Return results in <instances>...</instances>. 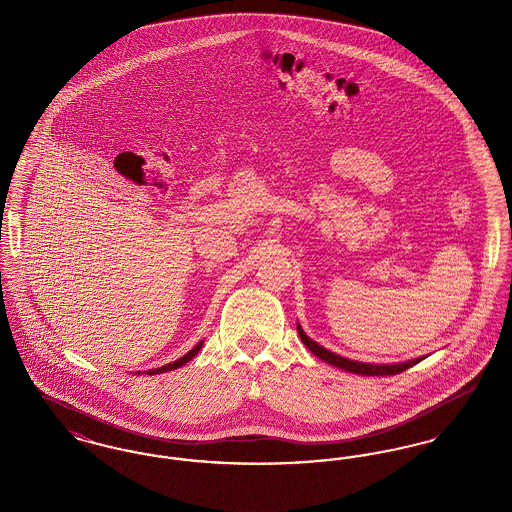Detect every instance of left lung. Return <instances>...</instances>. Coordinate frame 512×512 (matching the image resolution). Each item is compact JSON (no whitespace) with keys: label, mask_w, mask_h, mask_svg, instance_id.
I'll return each mask as SVG.
<instances>
[{"label":"left lung","mask_w":512,"mask_h":512,"mask_svg":"<svg viewBox=\"0 0 512 512\" xmlns=\"http://www.w3.org/2000/svg\"><path fill=\"white\" fill-rule=\"evenodd\" d=\"M297 334H299L301 341L307 345V349H309L313 355H317L318 359H322L324 363H328V365L332 366H338L341 370H347V372H353V374H363V376H390V374L403 372V370L411 368V366L416 365V363H420V361L424 359V357H418V359H413V361H405V363H391V365H372V363H361V361L345 359V357H341V355L332 353L330 349H326V347L318 345L317 341L311 340V338L303 332V328H301V324H299V322H297Z\"/></svg>","instance_id":"left-lung-1"}]
</instances>
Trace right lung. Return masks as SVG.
<instances>
[{
	"instance_id": "obj_1",
	"label": "right lung",
	"mask_w": 512,
	"mask_h": 512,
	"mask_svg": "<svg viewBox=\"0 0 512 512\" xmlns=\"http://www.w3.org/2000/svg\"><path fill=\"white\" fill-rule=\"evenodd\" d=\"M203 347V340L199 341L197 345H195L194 349H190L184 357H180V359H176L174 363H169V365L165 366H159V368H149V370H146L144 374H149V376H153V374H163V372H171V370H174V368H180V366L186 365L188 361H192L194 359L195 355L199 353V349ZM136 374H142L140 370L136 372Z\"/></svg>"
}]
</instances>
